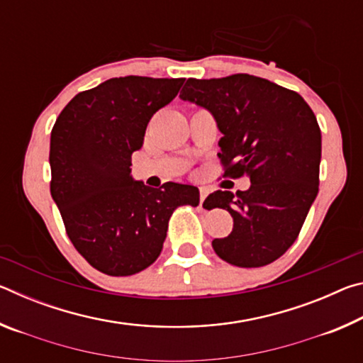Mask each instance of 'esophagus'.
<instances>
[{"instance_id":"1","label":"esophagus","mask_w":363,"mask_h":363,"mask_svg":"<svg viewBox=\"0 0 363 363\" xmlns=\"http://www.w3.org/2000/svg\"><path fill=\"white\" fill-rule=\"evenodd\" d=\"M208 194H210V187L201 186V187H200V206L203 205V201H205V199L208 196Z\"/></svg>"}]
</instances>
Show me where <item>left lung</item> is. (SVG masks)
I'll return each mask as SVG.
<instances>
[{
    "mask_svg": "<svg viewBox=\"0 0 363 363\" xmlns=\"http://www.w3.org/2000/svg\"><path fill=\"white\" fill-rule=\"evenodd\" d=\"M181 99L213 113L224 177L248 176V190H216L203 206L224 208L233 229L214 238L216 255L232 266L262 267L296 240L318 194L322 134L312 108L298 93L269 79L235 73L189 78Z\"/></svg>",
    "mask_w": 363,
    "mask_h": 363,
    "instance_id": "1",
    "label": "left lung"
}]
</instances>
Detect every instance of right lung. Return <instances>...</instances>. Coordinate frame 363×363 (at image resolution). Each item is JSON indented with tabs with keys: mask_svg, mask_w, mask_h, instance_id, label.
<instances>
[{
	"mask_svg": "<svg viewBox=\"0 0 363 363\" xmlns=\"http://www.w3.org/2000/svg\"><path fill=\"white\" fill-rule=\"evenodd\" d=\"M186 78L120 77L67 104L51 131V195L65 232L91 266L113 277L155 262L168 220L181 205L196 206L194 186L162 189L133 181L131 155L153 113L168 106Z\"/></svg>",
	"mask_w": 363,
	"mask_h": 363,
	"instance_id": "add662e5",
	"label": "right lung"
}]
</instances>
